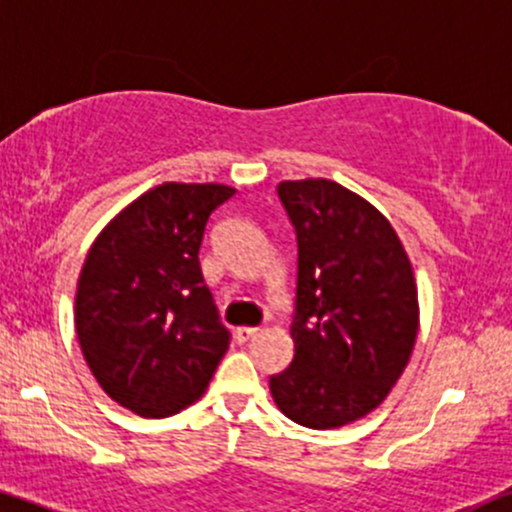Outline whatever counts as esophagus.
<instances>
[{
  "label": "esophagus",
  "instance_id": "1",
  "mask_svg": "<svg viewBox=\"0 0 512 512\" xmlns=\"http://www.w3.org/2000/svg\"><path fill=\"white\" fill-rule=\"evenodd\" d=\"M257 335V328H238L235 330V340L240 342V345H245L247 340H252Z\"/></svg>",
  "mask_w": 512,
  "mask_h": 512
}]
</instances>
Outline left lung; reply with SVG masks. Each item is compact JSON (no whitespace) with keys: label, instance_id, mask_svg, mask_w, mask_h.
Here are the masks:
<instances>
[{"label":"left lung","instance_id":"8db88e82","mask_svg":"<svg viewBox=\"0 0 512 512\" xmlns=\"http://www.w3.org/2000/svg\"><path fill=\"white\" fill-rule=\"evenodd\" d=\"M296 230L294 359L269 376L286 418L330 430L374 411L411 359L418 335L413 267L391 223L330 179L277 187Z\"/></svg>","mask_w":512,"mask_h":512}]
</instances>
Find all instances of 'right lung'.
<instances>
[{
	"label": "right lung",
	"mask_w": 512,
	"mask_h": 512,
	"mask_svg": "<svg viewBox=\"0 0 512 512\" xmlns=\"http://www.w3.org/2000/svg\"><path fill=\"white\" fill-rule=\"evenodd\" d=\"M233 194L223 184H160L89 247L75 299L82 355L101 389L143 418L194 403L226 355L230 333L199 250L209 216Z\"/></svg>",
	"instance_id": "obj_1"
}]
</instances>
